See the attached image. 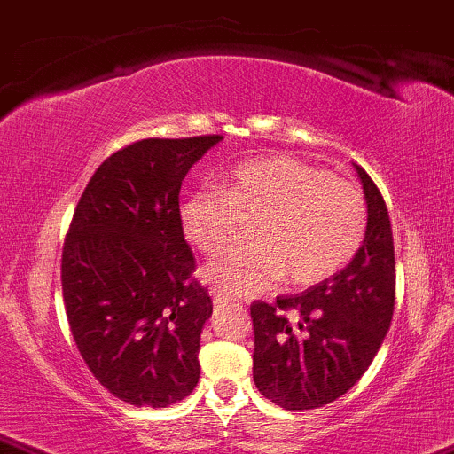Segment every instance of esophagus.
I'll list each match as a JSON object with an SVG mask.
<instances>
[{"label":"esophagus","instance_id":"esophagus-1","mask_svg":"<svg viewBox=\"0 0 454 454\" xmlns=\"http://www.w3.org/2000/svg\"><path fill=\"white\" fill-rule=\"evenodd\" d=\"M211 297H214L215 306H222V303L228 301V297H223V294H220V291H217V289H211Z\"/></svg>","mask_w":454,"mask_h":454}]
</instances>
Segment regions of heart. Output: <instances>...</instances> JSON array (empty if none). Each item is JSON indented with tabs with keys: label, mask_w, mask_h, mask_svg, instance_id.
Instances as JSON below:
<instances>
[{
	"label": "heart",
	"mask_w": 454,
	"mask_h": 454,
	"mask_svg": "<svg viewBox=\"0 0 454 454\" xmlns=\"http://www.w3.org/2000/svg\"><path fill=\"white\" fill-rule=\"evenodd\" d=\"M254 220L255 245L205 268L223 295L260 294L280 277L291 286L335 277L364 243L369 205L356 184L289 154L240 163L222 177L220 192H192L180 205L182 231L205 255L231 249Z\"/></svg>",
	"instance_id": "b5f03b06"
}]
</instances>
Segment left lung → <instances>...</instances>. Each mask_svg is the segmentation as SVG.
I'll use <instances>...</instances> for the list:
<instances>
[{
    "label": "left lung",
    "instance_id": "1",
    "mask_svg": "<svg viewBox=\"0 0 454 454\" xmlns=\"http://www.w3.org/2000/svg\"><path fill=\"white\" fill-rule=\"evenodd\" d=\"M369 228L364 243L335 277L277 303L254 301V381L286 411L318 409L348 392L380 352L395 300L389 214L363 168Z\"/></svg>",
    "mask_w": 454,
    "mask_h": 454
}]
</instances>
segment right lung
Instances as JSON below:
<instances>
[{
  "mask_svg": "<svg viewBox=\"0 0 454 454\" xmlns=\"http://www.w3.org/2000/svg\"><path fill=\"white\" fill-rule=\"evenodd\" d=\"M223 136L148 137L113 153L74 207L62 297L79 354L114 398L165 406L199 383L209 291L180 223L188 169Z\"/></svg>",
  "mask_w": 454,
  "mask_h": 454,
  "instance_id": "right-lung-1",
  "label": "right lung"
}]
</instances>
